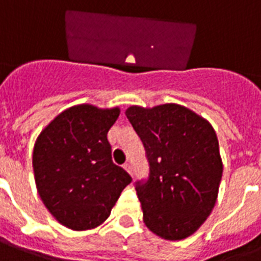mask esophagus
Wrapping results in <instances>:
<instances>
[{
    "mask_svg": "<svg viewBox=\"0 0 261 261\" xmlns=\"http://www.w3.org/2000/svg\"><path fill=\"white\" fill-rule=\"evenodd\" d=\"M123 168H124V169H126V171L128 172V173L133 174V167H131L130 163H124V164H123Z\"/></svg>",
    "mask_w": 261,
    "mask_h": 261,
    "instance_id": "obj_1",
    "label": "esophagus"
}]
</instances>
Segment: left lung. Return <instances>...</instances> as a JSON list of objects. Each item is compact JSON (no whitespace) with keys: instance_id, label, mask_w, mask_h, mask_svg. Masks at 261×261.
<instances>
[{"instance_id":"1","label":"left lung","mask_w":261,"mask_h":261,"mask_svg":"<svg viewBox=\"0 0 261 261\" xmlns=\"http://www.w3.org/2000/svg\"><path fill=\"white\" fill-rule=\"evenodd\" d=\"M126 116L149 161L147 180L135 182L143 222L161 239H187L202 226L218 196L223 167L214 128L178 104L133 106Z\"/></svg>"}]
</instances>
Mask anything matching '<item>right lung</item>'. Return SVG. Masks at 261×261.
Here are the masks:
<instances>
[{
	"mask_svg": "<svg viewBox=\"0 0 261 261\" xmlns=\"http://www.w3.org/2000/svg\"><path fill=\"white\" fill-rule=\"evenodd\" d=\"M120 110L89 104L63 111L40 133L32 155L42 202L71 230L101 225L131 176L112 161L107 134Z\"/></svg>",
	"mask_w": 261,
	"mask_h": 261,
	"instance_id": "add662e5",
	"label": "right lung"
}]
</instances>
